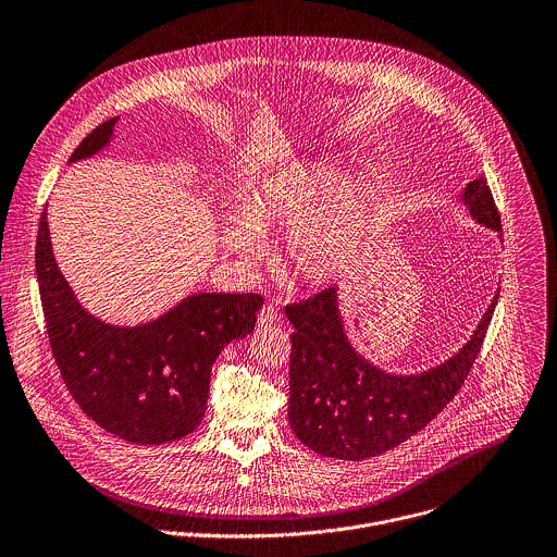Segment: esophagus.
<instances>
[{"instance_id":"1","label":"esophagus","mask_w":557,"mask_h":557,"mask_svg":"<svg viewBox=\"0 0 557 557\" xmlns=\"http://www.w3.org/2000/svg\"><path fill=\"white\" fill-rule=\"evenodd\" d=\"M278 320H281V313H278V309L274 305H263L261 311H259V318H257L259 326H270V324H274Z\"/></svg>"}]
</instances>
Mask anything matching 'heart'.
Here are the masks:
<instances>
[{
  "instance_id": "heart-1",
  "label": "heart",
  "mask_w": 557,
  "mask_h": 557,
  "mask_svg": "<svg viewBox=\"0 0 557 557\" xmlns=\"http://www.w3.org/2000/svg\"><path fill=\"white\" fill-rule=\"evenodd\" d=\"M337 183L339 172L331 165L268 176L244 202L242 222L226 228V248L255 261L263 252V233L292 226L287 259L300 278L329 283L346 276L363 255L374 198L366 181Z\"/></svg>"
}]
</instances>
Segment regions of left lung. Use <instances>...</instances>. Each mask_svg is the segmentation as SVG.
<instances>
[{"label": "left lung", "instance_id": "1", "mask_svg": "<svg viewBox=\"0 0 557 557\" xmlns=\"http://www.w3.org/2000/svg\"><path fill=\"white\" fill-rule=\"evenodd\" d=\"M461 200L479 224L500 231V213L483 176L468 183ZM498 292L455 357L411 376L387 374L355 352L337 309V287L287 305L285 315L294 324L289 424L296 437L320 455L359 461L416 435L463 385L485 339Z\"/></svg>", "mask_w": 557, "mask_h": 557}]
</instances>
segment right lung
<instances>
[{"mask_svg":"<svg viewBox=\"0 0 557 557\" xmlns=\"http://www.w3.org/2000/svg\"><path fill=\"white\" fill-rule=\"evenodd\" d=\"M117 117L100 124L72 161L102 150ZM37 281L52 355L81 409L133 444H165L205 418L211 368L222 348L255 331L259 294H194L139 326H113L87 313L61 274L48 213L37 235Z\"/></svg>","mask_w":557,"mask_h":557,"instance_id":"obj_1","label":"right lung"}]
</instances>
